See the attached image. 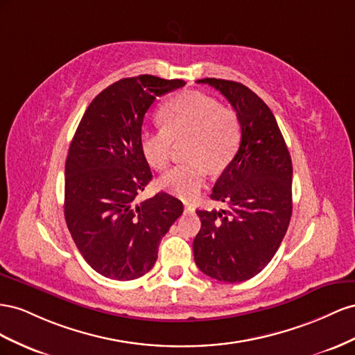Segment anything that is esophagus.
Listing matches in <instances>:
<instances>
[{
  "mask_svg": "<svg viewBox=\"0 0 355 355\" xmlns=\"http://www.w3.org/2000/svg\"><path fill=\"white\" fill-rule=\"evenodd\" d=\"M184 211H186V212H193V211H195V207L190 205V204H186V205H184Z\"/></svg>",
  "mask_w": 355,
  "mask_h": 355,
  "instance_id": "esophagus-1",
  "label": "esophagus"
}]
</instances>
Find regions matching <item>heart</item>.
Returning <instances> with one entry per match:
<instances>
[{"instance_id": "1", "label": "heart", "mask_w": 355, "mask_h": 355, "mask_svg": "<svg viewBox=\"0 0 355 355\" xmlns=\"http://www.w3.org/2000/svg\"><path fill=\"white\" fill-rule=\"evenodd\" d=\"M162 126L144 130L139 138L147 164L165 169L175 144H183L187 164L160 178V187L184 200L195 199L207 183L208 172H220L234 159L242 138L241 119L234 108L221 107L216 98L186 92L168 101L159 113Z\"/></svg>"}]
</instances>
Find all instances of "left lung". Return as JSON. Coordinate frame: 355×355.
<instances>
[{
  "label": "left lung",
  "instance_id": "8db88e82",
  "mask_svg": "<svg viewBox=\"0 0 355 355\" xmlns=\"http://www.w3.org/2000/svg\"><path fill=\"white\" fill-rule=\"evenodd\" d=\"M238 113L242 138L223 171L211 199L226 209H198L200 230L193 241L198 268L223 282H242L266 268L291 218L293 166L286 141L270 108L247 86L202 78Z\"/></svg>",
  "mask_w": 355,
  "mask_h": 355
}]
</instances>
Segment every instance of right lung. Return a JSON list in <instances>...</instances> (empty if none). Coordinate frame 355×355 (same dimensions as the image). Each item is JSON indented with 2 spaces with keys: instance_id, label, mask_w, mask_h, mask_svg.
Wrapping results in <instances>:
<instances>
[{
  "instance_id": "add662e5",
  "label": "right lung",
  "mask_w": 355,
  "mask_h": 355,
  "mask_svg": "<svg viewBox=\"0 0 355 355\" xmlns=\"http://www.w3.org/2000/svg\"><path fill=\"white\" fill-rule=\"evenodd\" d=\"M184 80L121 78L101 92L80 120L65 162V221L87 265L130 281L155 266L162 238L183 202L165 191L137 202L151 171L141 151L143 120L156 96Z\"/></svg>"
}]
</instances>
